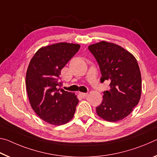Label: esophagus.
<instances>
[{"mask_svg":"<svg viewBox=\"0 0 157 157\" xmlns=\"http://www.w3.org/2000/svg\"><path fill=\"white\" fill-rule=\"evenodd\" d=\"M80 94L83 98H86V97L88 95V93H83V92H81Z\"/></svg>","mask_w":157,"mask_h":157,"instance_id":"34e87169","label":"esophagus"}]
</instances>
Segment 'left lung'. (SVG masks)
<instances>
[{
  "label": "left lung",
  "instance_id": "1",
  "mask_svg": "<svg viewBox=\"0 0 157 157\" xmlns=\"http://www.w3.org/2000/svg\"><path fill=\"white\" fill-rule=\"evenodd\" d=\"M88 49L99 66L101 83H110V90L104 92L102 102L96 108L97 113L109 122L121 120L140 98L142 81L136 59L120 46L104 41L90 45Z\"/></svg>",
  "mask_w": 157,
  "mask_h": 157
}]
</instances>
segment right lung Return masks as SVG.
Returning a JSON list of instances; mask_svg holds the SVG:
<instances>
[{
	"instance_id": "right-lung-1",
	"label": "right lung",
	"mask_w": 157,
	"mask_h": 157,
	"mask_svg": "<svg viewBox=\"0 0 157 157\" xmlns=\"http://www.w3.org/2000/svg\"><path fill=\"white\" fill-rule=\"evenodd\" d=\"M80 45L60 42L40 48L30 60L25 76L30 104L44 121L62 125L72 119L78 103L72 92L58 89L61 69Z\"/></svg>"
}]
</instances>
